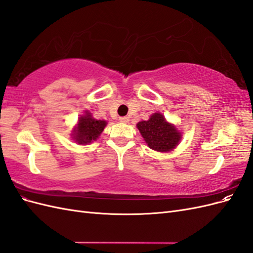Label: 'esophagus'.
<instances>
[{"instance_id":"esophagus-1","label":"esophagus","mask_w":253,"mask_h":253,"mask_svg":"<svg viewBox=\"0 0 253 253\" xmlns=\"http://www.w3.org/2000/svg\"><path fill=\"white\" fill-rule=\"evenodd\" d=\"M119 121L122 122V124H127V122L129 121V118L127 116H125V117H120L119 118Z\"/></svg>"}]
</instances>
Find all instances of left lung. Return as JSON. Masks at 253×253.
Masks as SVG:
<instances>
[{"label": "left lung", "mask_w": 253, "mask_h": 253, "mask_svg": "<svg viewBox=\"0 0 253 253\" xmlns=\"http://www.w3.org/2000/svg\"><path fill=\"white\" fill-rule=\"evenodd\" d=\"M137 127L149 148L157 152L172 151L181 139V133L160 113H154L149 120L138 122Z\"/></svg>", "instance_id": "obj_1"}]
</instances>
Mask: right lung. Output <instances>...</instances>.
<instances>
[{
    "instance_id": "obj_1",
    "label": "right lung",
    "mask_w": 253,
    "mask_h": 253,
    "mask_svg": "<svg viewBox=\"0 0 253 253\" xmlns=\"http://www.w3.org/2000/svg\"><path fill=\"white\" fill-rule=\"evenodd\" d=\"M84 113L85 114L78 119V124L72 133V138L78 143L87 144L99 138L108 124L105 120L95 119L87 111Z\"/></svg>"
}]
</instances>
